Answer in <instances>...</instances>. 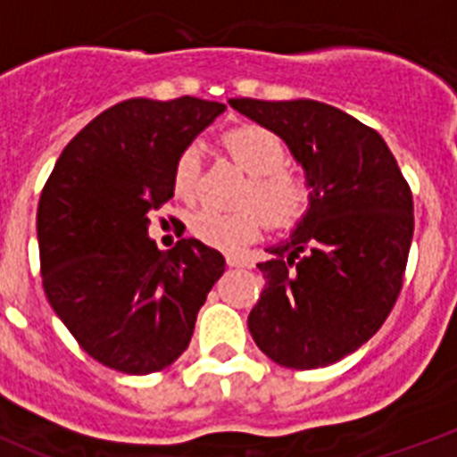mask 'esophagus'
Masks as SVG:
<instances>
[{
	"instance_id": "esophagus-1",
	"label": "esophagus",
	"mask_w": 457,
	"mask_h": 457,
	"mask_svg": "<svg viewBox=\"0 0 457 457\" xmlns=\"http://www.w3.org/2000/svg\"><path fill=\"white\" fill-rule=\"evenodd\" d=\"M226 263H228L231 269H250L252 259H247V256H240V254H228L226 256Z\"/></svg>"
}]
</instances>
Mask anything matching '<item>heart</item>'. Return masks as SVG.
<instances>
[{
  "label": "heart",
  "mask_w": 457,
  "mask_h": 457,
  "mask_svg": "<svg viewBox=\"0 0 457 457\" xmlns=\"http://www.w3.org/2000/svg\"><path fill=\"white\" fill-rule=\"evenodd\" d=\"M236 163L250 172L252 179L243 194L245 205H259L267 214L262 217L256 207H245L237 212H220L203 207L191 217L188 228L198 240L220 250H237L259 236L266 220L278 228H289L308 212L312 201V187L303 175L289 172L287 146L280 137L262 126L236 128L224 137ZM201 145L184 146L172 170V188L184 201H194L201 179Z\"/></svg>",
  "instance_id": "heart-1"
}]
</instances>
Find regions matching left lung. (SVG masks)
<instances>
[{"instance_id":"1","label":"left lung","mask_w":457,"mask_h":457,"mask_svg":"<svg viewBox=\"0 0 457 457\" xmlns=\"http://www.w3.org/2000/svg\"><path fill=\"white\" fill-rule=\"evenodd\" d=\"M287 145L312 187L308 212L269 245L247 327L287 369L329 367L380 329L397 301L413 237V198L386 139L318 100H228Z\"/></svg>"}]
</instances>
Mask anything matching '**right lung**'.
Here are the masks:
<instances>
[{
  "label": "right lung",
  "mask_w": 457,
  "mask_h": 457,
  "mask_svg": "<svg viewBox=\"0 0 457 457\" xmlns=\"http://www.w3.org/2000/svg\"><path fill=\"white\" fill-rule=\"evenodd\" d=\"M226 104L119 102L62 149L37 210L48 303L93 360L130 376L170 367L224 275L221 252L182 237L158 252L149 212L175 195L177 156Z\"/></svg>",
  "instance_id": "right-lung-1"
}]
</instances>
